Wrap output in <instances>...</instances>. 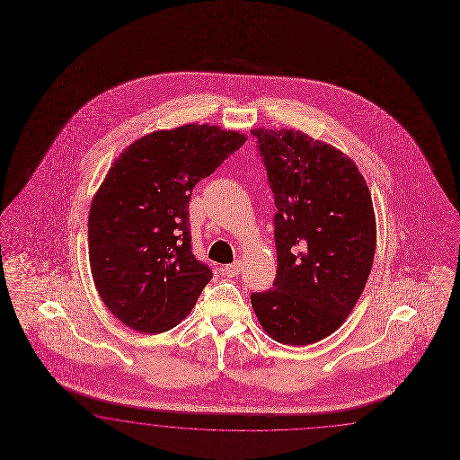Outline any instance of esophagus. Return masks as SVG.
<instances>
[{
  "label": "esophagus",
  "mask_w": 460,
  "mask_h": 460,
  "mask_svg": "<svg viewBox=\"0 0 460 460\" xmlns=\"http://www.w3.org/2000/svg\"><path fill=\"white\" fill-rule=\"evenodd\" d=\"M241 270H243V262L234 261L233 264H227V266H224L223 273L227 276V278H234L237 274L241 273Z\"/></svg>",
  "instance_id": "esophagus-1"
}]
</instances>
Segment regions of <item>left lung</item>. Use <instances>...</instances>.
<instances>
[{
  "label": "left lung",
  "mask_w": 460,
  "mask_h": 460,
  "mask_svg": "<svg viewBox=\"0 0 460 460\" xmlns=\"http://www.w3.org/2000/svg\"><path fill=\"white\" fill-rule=\"evenodd\" d=\"M273 190L278 271L251 295L264 332L285 345H311L347 320L372 270V196L343 152L291 128H254Z\"/></svg>",
  "instance_id": "1"
}]
</instances>
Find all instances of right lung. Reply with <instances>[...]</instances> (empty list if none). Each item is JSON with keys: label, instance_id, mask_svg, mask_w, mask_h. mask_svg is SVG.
Instances as JSON below:
<instances>
[{"label": "right lung", "instance_id": "add662e5", "mask_svg": "<svg viewBox=\"0 0 460 460\" xmlns=\"http://www.w3.org/2000/svg\"><path fill=\"white\" fill-rule=\"evenodd\" d=\"M244 142L239 132L187 124L144 136L113 161L90 206L88 258L100 298L128 328H174L211 281L190 248L189 200Z\"/></svg>", "mask_w": 460, "mask_h": 460}]
</instances>
